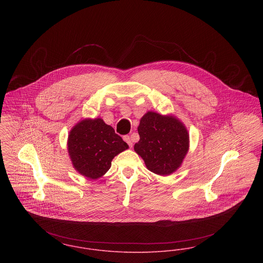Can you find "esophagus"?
<instances>
[{"instance_id":"1","label":"esophagus","mask_w":263,"mask_h":263,"mask_svg":"<svg viewBox=\"0 0 263 263\" xmlns=\"http://www.w3.org/2000/svg\"><path fill=\"white\" fill-rule=\"evenodd\" d=\"M123 140H124V141L129 145V147H132V146H133V140H132V139H130L129 137L125 136V137L123 138Z\"/></svg>"}]
</instances>
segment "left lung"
Listing matches in <instances>:
<instances>
[{"instance_id":"obj_1","label":"left lung","mask_w":263,"mask_h":263,"mask_svg":"<svg viewBox=\"0 0 263 263\" xmlns=\"http://www.w3.org/2000/svg\"><path fill=\"white\" fill-rule=\"evenodd\" d=\"M138 132L140 140L134 148L148 171L165 176L180 167L190 149V135L182 122L174 115L148 110L140 119Z\"/></svg>"}]
</instances>
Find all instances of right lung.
I'll return each mask as SVG.
<instances>
[{
	"label": "right lung",
	"instance_id": "right-lung-1",
	"mask_svg": "<svg viewBox=\"0 0 263 263\" xmlns=\"http://www.w3.org/2000/svg\"><path fill=\"white\" fill-rule=\"evenodd\" d=\"M67 144L73 168L89 179L105 175L112 158L128 148L127 143L101 118L84 119L76 123Z\"/></svg>",
	"mask_w": 263,
	"mask_h": 263
}]
</instances>
